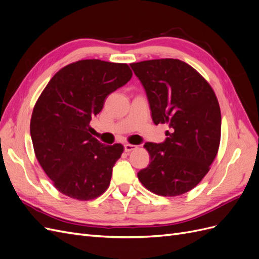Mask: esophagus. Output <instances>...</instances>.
<instances>
[{
	"label": "esophagus",
	"mask_w": 259,
	"mask_h": 259,
	"mask_svg": "<svg viewBox=\"0 0 259 259\" xmlns=\"http://www.w3.org/2000/svg\"><path fill=\"white\" fill-rule=\"evenodd\" d=\"M136 148H137V146L132 145V144H125V145H124V150L126 151V152H130V151H132V150H135Z\"/></svg>",
	"instance_id": "esophagus-1"
}]
</instances>
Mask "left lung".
I'll return each mask as SVG.
<instances>
[{
    "label": "left lung",
    "instance_id": "obj_1",
    "mask_svg": "<svg viewBox=\"0 0 259 259\" xmlns=\"http://www.w3.org/2000/svg\"><path fill=\"white\" fill-rule=\"evenodd\" d=\"M142 82L152 121L167 124L165 142L146 143L151 162L138 171L149 191L176 197L197 186L215 160L222 132L221 108L208 82L179 59L131 64Z\"/></svg>",
    "mask_w": 259,
    "mask_h": 259
}]
</instances>
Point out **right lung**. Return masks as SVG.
Segmentation results:
<instances>
[{
	"instance_id": "add662e5",
	"label": "right lung",
	"mask_w": 259,
	"mask_h": 259,
	"mask_svg": "<svg viewBox=\"0 0 259 259\" xmlns=\"http://www.w3.org/2000/svg\"><path fill=\"white\" fill-rule=\"evenodd\" d=\"M133 75L126 64L85 59L61 68L38 97L30 134L40 165L62 194L89 201L110 185L121 144L106 146L91 135V120L105 99Z\"/></svg>"
}]
</instances>
